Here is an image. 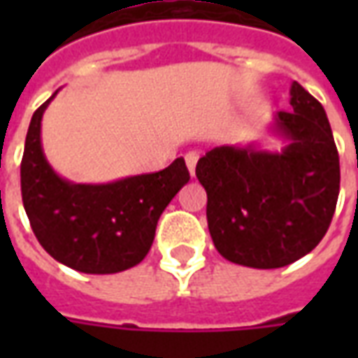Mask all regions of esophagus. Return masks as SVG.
I'll return each mask as SVG.
<instances>
[{"label": "esophagus", "mask_w": 358, "mask_h": 358, "mask_svg": "<svg viewBox=\"0 0 358 358\" xmlns=\"http://www.w3.org/2000/svg\"><path fill=\"white\" fill-rule=\"evenodd\" d=\"M197 159H199V153H197V151H189V153H186L187 171H189L192 176H195V164H197Z\"/></svg>", "instance_id": "obj_1"}]
</instances>
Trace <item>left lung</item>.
I'll return each mask as SVG.
<instances>
[{
  "label": "left lung",
  "mask_w": 358,
  "mask_h": 358,
  "mask_svg": "<svg viewBox=\"0 0 358 358\" xmlns=\"http://www.w3.org/2000/svg\"><path fill=\"white\" fill-rule=\"evenodd\" d=\"M289 110L274 130L289 143L280 153L222 145L197 161L207 192L213 243L230 263L280 268L320 243L339 195V155L326 110L293 82Z\"/></svg>",
  "instance_id": "1"
}]
</instances>
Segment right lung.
I'll use <instances>...</instances> for the list:
<instances>
[{"label":"right lung","mask_w":358,"mask_h":358,"mask_svg":"<svg viewBox=\"0 0 358 358\" xmlns=\"http://www.w3.org/2000/svg\"><path fill=\"white\" fill-rule=\"evenodd\" d=\"M57 94V92H55ZM40 105L28 126L20 163V192L36 238L55 261L86 274H115L141 263L151 249L159 217L189 180L178 157L163 171L110 184L63 180L42 151Z\"/></svg>","instance_id":"right-lung-1"}]
</instances>
